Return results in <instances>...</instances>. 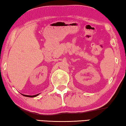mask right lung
Here are the masks:
<instances>
[{"instance_id": "1", "label": "right lung", "mask_w": 126, "mask_h": 126, "mask_svg": "<svg viewBox=\"0 0 126 126\" xmlns=\"http://www.w3.org/2000/svg\"><path fill=\"white\" fill-rule=\"evenodd\" d=\"M38 95V94H35V95H33V96H29V95H26V94H23V96H26V97H35V96H37Z\"/></svg>"}]
</instances>
